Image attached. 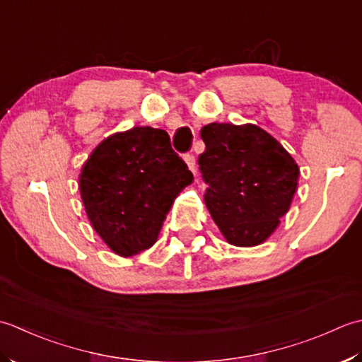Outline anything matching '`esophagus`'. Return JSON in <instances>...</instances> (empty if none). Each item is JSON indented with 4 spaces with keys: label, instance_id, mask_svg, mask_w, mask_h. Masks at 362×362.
<instances>
[{
    "label": "esophagus",
    "instance_id": "1",
    "mask_svg": "<svg viewBox=\"0 0 362 362\" xmlns=\"http://www.w3.org/2000/svg\"><path fill=\"white\" fill-rule=\"evenodd\" d=\"M184 159H186V164H187V167L190 168V170L192 172H194L195 173V170H197V164H195V156H194V154H186V158H184Z\"/></svg>",
    "mask_w": 362,
    "mask_h": 362
}]
</instances>
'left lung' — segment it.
I'll list each match as a JSON object with an SVG mask.
<instances>
[{"label":"left lung","instance_id":"1","mask_svg":"<svg viewBox=\"0 0 362 362\" xmlns=\"http://www.w3.org/2000/svg\"><path fill=\"white\" fill-rule=\"evenodd\" d=\"M198 158L204 202L214 222L233 245H259L289 211L298 165L276 139L256 124L211 123Z\"/></svg>","mask_w":362,"mask_h":362}]
</instances>
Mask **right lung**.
I'll list each match as a JSON object with an SVG mask.
<instances>
[{
  "instance_id": "1",
  "label": "right lung",
  "mask_w": 362,
  "mask_h": 362,
  "mask_svg": "<svg viewBox=\"0 0 362 362\" xmlns=\"http://www.w3.org/2000/svg\"><path fill=\"white\" fill-rule=\"evenodd\" d=\"M192 181L164 129L136 127L93 150L79 190L93 230L115 253L134 256L156 242L175 198Z\"/></svg>"
}]
</instances>
